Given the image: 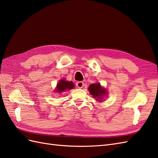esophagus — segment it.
<instances>
[{
    "mask_svg": "<svg viewBox=\"0 0 158 158\" xmlns=\"http://www.w3.org/2000/svg\"><path fill=\"white\" fill-rule=\"evenodd\" d=\"M76 85L78 88H83L84 85V83L83 81H78L76 83Z\"/></svg>",
    "mask_w": 158,
    "mask_h": 158,
    "instance_id": "1",
    "label": "esophagus"
}]
</instances>
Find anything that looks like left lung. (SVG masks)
<instances>
[{"label": "left lung", "mask_w": 158, "mask_h": 158, "mask_svg": "<svg viewBox=\"0 0 158 158\" xmlns=\"http://www.w3.org/2000/svg\"><path fill=\"white\" fill-rule=\"evenodd\" d=\"M90 94L94 97V98H102L103 94H106V90L102 88L99 83H93L88 88Z\"/></svg>", "instance_id": "obj_1"}]
</instances>
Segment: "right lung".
I'll use <instances>...</instances> for the list:
<instances>
[{"mask_svg":"<svg viewBox=\"0 0 158 158\" xmlns=\"http://www.w3.org/2000/svg\"><path fill=\"white\" fill-rule=\"evenodd\" d=\"M74 87V84L71 81H66L65 80H60L56 85V91L59 93L63 92L66 90L71 89Z\"/></svg>","mask_w":158,"mask_h":158,"instance_id":"add662e5","label":"right lung"}]
</instances>
